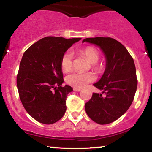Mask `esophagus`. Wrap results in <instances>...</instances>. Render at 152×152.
<instances>
[{"instance_id":"34e87169","label":"esophagus","mask_w":152,"mask_h":152,"mask_svg":"<svg viewBox=\"0 0 152 152\" xmlns=\"http://www.w3.org/2000/svg\"><path fill=\"white\" fill-rule=\"evenodd\" d=\"M81 90V88H76V87H74V91H80Z\"/></svg>"}]
</instances>
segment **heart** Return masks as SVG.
I'll use <instances>...</instances> for the list:
<instances>
[{"label":"heart","instance_id":"obj_1","mask_svg":"<svg viewBox=\"0 0 152 152\" xmlns=\"http://www.w3.org/2000/svg\"><path fill=\"white\" fill-rule=\"evenodd\" d=\"M78 53L87 58V60L91 63V66L94 71L99 72L102 70V66L98 62L100 58V54L95 48L92 46L85 47L78 50ZM60 64L61 70L64 72H69L72 69L73 54L70 50H67L63 54ZM95 80V76L91 72H72L68 74L65 78V81L68 84L76 88H81Z\"/></svg>","mask_w":152,"mask_h":152}]
</instances>
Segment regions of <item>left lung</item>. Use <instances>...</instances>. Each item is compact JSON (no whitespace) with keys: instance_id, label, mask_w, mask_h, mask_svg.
<instances>
[{"instance_id":"left-lung-1","label":"left lung","mask_w":152,"mask_h":152,"mask_svg":"<svg viewBox=\"0 0 152 152\" xmlns=\"http://www.w3.org/2000/svg\"><path fill=\"white\" fill-rule=\"evenodd\" d=\"M100 47L106 58L104 74L94 86L103 94L94 93L85 104L89 118L99 124L114 122L124 114L133 102L137 88L134 59L121 43L110 37L87 38L83 42Z\"/></svg>"}]
</instances>
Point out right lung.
<instances>
[{"instance_id":"right-lung-1","label":"right lung","mask_w":152,"mask_h":152,"mask_svg":"<svg viewBox=\"0 0 152 152\" xmlns=\"http://www.w3.org/2000/svg\"><path fill=\"white\" fill-rule=\"evenodd\" d=\"M81 38L47 36L24 52L17 74V88L23 106L40 123L51 124L63 117L66 96L73 91L64 82L61 58Z\"/></svg>"}]
</instances>
